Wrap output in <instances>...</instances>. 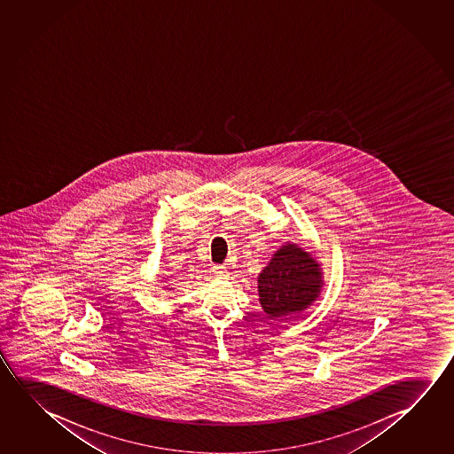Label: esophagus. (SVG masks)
<instances>
[{"label": "esophagus", "instance_id": "34e87169", "mask_svg": "<svg viewBox=\"0 0 454 454\" xmlns=\"http://www.w3.org/2000/svg\"><path fill=\"white\" fill-rule=\"evenodd\" d=\"M212 272H214L215 277H220V278H222V277L228 274V269L224 268V266H218V264H216V266L212 268Z\"/></svg>", "mask_w": 454, "mask_h": 454}]
</instances>
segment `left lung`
<instances>
[{"label": "left lung", "mask_w": 454, "mask_h": 454, "mask_svg": "<svg viewBox=\"0 0 454 454\" xmlns=\"http://www.w3.org/2000/svg\"><path fill=\"white\" fill-rule=\"evenodd\" d=\"M323 272L318 261L296 244H285L258 275V294L268 318H285L320 298Z\"/></svg>", "instance_id": "8db88e82"}]
</instances>
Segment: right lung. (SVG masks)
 I'll use <instances>...</instances> for the list:
<instances>
[{"instance_id": "obj_1", "label": "right lung", "mask_w": 454, "mask_h": 454, "mask_svg": "<svg viewBox=\"0 0 454 454\" xmlns=\"http://www.w3.org/2000/svg\"><path fill=\"white\" fill-rule=\"evenodd\" d=\"M169 290H171V288H169Z\"/></svg>"}]
</instances>
